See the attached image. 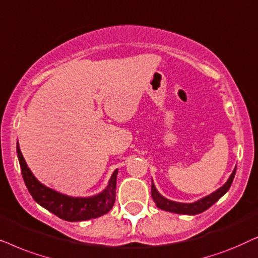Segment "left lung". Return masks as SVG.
Here are the masks:
<instances>
[{"label": "left lung", "instance_id": "1", "mask_svg": "<svg viewBox=\"0 0 258 258\" xmlns=\"http://www.w3.org/2000/svg\"><path fill=\"white\" fill-rule=\"evenodd\" d=\"M235 174H236V167L235 170L232 171V173L230 174L229 179L226 180V183L223 185V186L217 188V190L212 192V194L205 196V197L194 202V203H179V202H173V201H170V199L165 198L164 196H161L159 192H158L153 180H152V185H151V195H152L154 203H156L157 207L161 209V210L174 212V214H181V215H192V216L198 215L201 214V212L208 210L209 208L212 207V205H214L219 198L223 197V196L229 191V188L232 184L233 178H235Z\"/></svg>", "mask_w": 258, "mask_h": 258}]
</instances>
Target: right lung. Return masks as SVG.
Masks as SVG:
<instances>
[{
    "instance_id": "obj_1",
    "label": "right lung",
    "mask_w": 258,
    "mask_h": 258,
    "mask_svg": "<svg viewBox=\"0 0 258 258\" xmlns=\"http://www.w3.org/2000/svg\"><path fill=\"white\" fill-rule=\"evenodd\" d=\"M16 152L23 180L34 201L63 221L81 222L98 218L107 214L114 205L118 169L112 173L107 186L100 194L91 197H72L48 187L36 179L22 156L19 143L16 144Z\"/></svg>"
}]
</instances>
